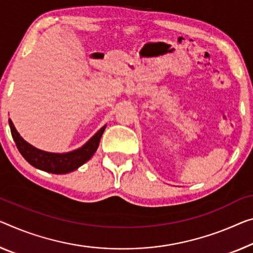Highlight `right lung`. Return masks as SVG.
I'll list each match as a JSON object with an SVG mask.
<instances>
[{"mask_svg": "<svg viewBox=\"0 0 253 253\" xmlns=\"http://www.w3.org/2000/svg\"><path fill=\"white\" fill-rule=\"evenodd\" d=\"M9 126L17 148L20 151L23 158L36 169L53 174H67L73 172V170L78 169L81 165L88 162L94 156L97 148H98L100 138H102L105 127H106V126L100 127L80 148L68 151V153H49V151L38 149L33 145H30L29 142H27L19 134V132L15 129L10 119Z\"/></svg>", "mask_w": 253, "mask_h": 253, "instance_id": "1", "label": "right lung"}]
</instances>
